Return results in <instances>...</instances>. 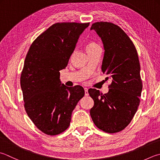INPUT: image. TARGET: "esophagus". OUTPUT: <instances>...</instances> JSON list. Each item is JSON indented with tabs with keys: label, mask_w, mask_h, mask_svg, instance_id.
Segmentation results:
<instances>
[{
	"label": "esophagus",
	"mask_w": 160,
	"mask_h": 160,
	"mask_svg": "<svg viewBox=\"0 0 160 160\" xmlns=\"http://www.w3.org/2000/svg\"><path fill=\"white\" fill-rule=\"evenodd\" d=\"M88 88H84V91H85V95L86 96H88Z\"/></svg>",
	"instance_id": "34e87169"
}]
</instances>
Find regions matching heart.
Segmentation results:
<instances>
[{
    "instance_id": "1",
    "label": "heart",
    "mask_w": 160,
    "mask_h": 160,
    "mask_svg": "<svg viewBox=\"0 0 160 160\" xmlns=\"http://www.w3.org/2000/svg\"><path fill=\"white\" fill-rule=\"evenodd\" d=\"M99 47H100V46H99L98 43H96L95 42H93V41H90L86 44V50L88 52H90V51L95 50Z\"/></svg>"
}]
</instances>
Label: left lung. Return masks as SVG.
I'll list each match as a JSON object with an SVG mask.
<instances>
[{"label": "left lung", "mask_w": 160, "mask_h": 160, "mask_svg": "<svg viewBox=\"0 0 160 160\" xmlns=\"http://www.w3.org/2000/svg\"><path fill=\"white\" fill-rule=\"evenodd\" d=\"M104 47L102 70L111 78L108 92L95 88L88 93L94 101L90 114L96 127L107 133H116L130 123L140 103L142 81L140 63L133 42L115 23L99 22L92 24Z\"/></svg>", "instance_id": "left-lung-1"}]
</instances>
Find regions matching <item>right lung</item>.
<instances>
[{
	"instance_id": "1",
	"label": "right lung",
	"mask_w": 160,
	"mask_h": 160,
	"mask_svg": "<svg viewBox=\"0 0 160 160\" xmlns=\"http://www.w3.org/2000/svg\"><path fill=\"white\" fill-rule=\"evenodd\" d=\"M89 23H54L33 41L26 54L20 77L23 106L34 125L47 135L69 128L72 111L84 96L81 86H61L59 71L68 65Z\"/></svg>"
}]
</instances>
